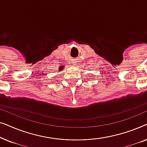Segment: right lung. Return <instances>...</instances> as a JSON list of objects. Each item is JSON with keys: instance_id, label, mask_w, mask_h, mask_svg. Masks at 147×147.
Instances as JSON below:
<instances>
[{"instance_id": "add662e5", "label": "right lung", "mask_w": 147, "mask_h": 147, "mask_svg": "<svg viewBox=\"0 0 147 147\" xmlns=\"http://www.w3.org/2000/svg\"><path fill=\"white\" fill-rule=\"evenodd\" d=\"M63 69H64L63 67H60L59 68V71H61V70Z\"/></svg>"}]
</instances>
